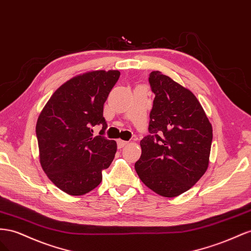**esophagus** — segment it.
Masks as SVG:
<instances>
[{
    "label": "esophagus",
    "mask_w": 251,
    "mask_h": 251,
    "mask_svg": "<svg viewBox=\"0 0 251 251\" xmlns=\"http://www.w3.org/2000/svg\"><path fill=\"white\" fill-rule=\"evenodd\" d=\"M126 145H128V142L123 141V140H118V147H119V148H123V147H125Z\"/></svg>",
    "instance_id": "esophagus-1"
}]
</instances>
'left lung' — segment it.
<instances>
[{"label":"left lung","mask_w":251,"mask_h":251,"mask_svg":"<svg viewBox=\"0 0 251 251\" xmlns=\"http://www.w3.org/2000/svg\"><path fill=\"white\" fill-rule=\"evenodd\" d=\"M154 94L150 134L140 142L134 168L141 181L157 195L175 198L189 190L208 168L212 126L192 92L173 78L152 71Z\"/></svg>","instance_id":"left-lung-1"}]
</instances>
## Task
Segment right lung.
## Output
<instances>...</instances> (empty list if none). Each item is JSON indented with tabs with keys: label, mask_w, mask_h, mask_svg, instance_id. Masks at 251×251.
I'll return each instance as SVG.
<instances>
[{
	"label": "right lung",
	"mask_w": 251,
	"mask_h": 251,
	"mask_svg": "<svg viewBox=\"0 0 251 251\" xmlns=\"http://www.w3.org/2000/svg\"><path fill=\"white\" fill-rule=\"evenodd\" d=\"M119 77V70L76 75L54 91L40 113L35 132L41 166L70 196L95 189L117 152L116 141L103 137V107ZM100 124L103 128L95 136L92 127Z\"/></svg>",
	"instance_id": "right-lung-1"
}]
</instances>
